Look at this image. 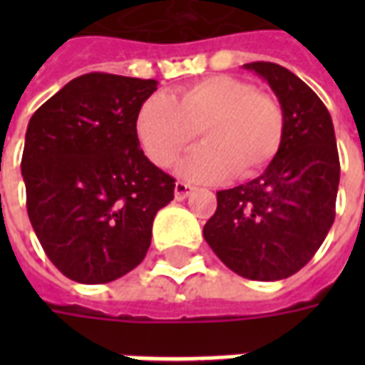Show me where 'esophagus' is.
<instances>
[{
    "label": "esophagus",
    "instance_id": "esophagus-1",
    "mask_svg": "<svg viewBox=\"0 0 365 365\" xmlns=\"http://www.w3.org/2000/svg\"><path fill=\"white\" fill-rule=\"evenodd\" d=\"M191 191H193V187H191L190 183H185V182H178L175 183V187H174V195L178 201H182V199H185L187 195H190Z\"/></svg>",
    "mask_w": 365,
    "mask_h": 365
}]
</instances>
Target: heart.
Masks as SVG:
<instances>
[{"label": "heart", "mask_w": 365, "mask_h": 365, "mask_svg": "<svg viewBox=\"0 0 365 365\" xmlns=\"http://www.w3.org/2000/svg\"><path fill=\"white\" fill-rule=\"evenodd\" d=\"M201 133L203 146L178 172L191 182L258 175L283 136V111L268 93L230 76H213L172 97H148L136 115V136L146 156L170 168Z\"/></svg>", "instance_id": "heart-1"}]
</instances>
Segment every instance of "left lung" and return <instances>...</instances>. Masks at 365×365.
Instances as JSON below:
<instances>
[{
	"mask_svg": "<svg viewBox=\"0 0 365 365\" xmlns=\"http://www.w3.org/2000/svg\"><path fill=\"white\" fill-rule=\"evenodd\" d=\"M283 111L279 150L266 172L217 191L203 237L235 274L275 282L297 274L334 222L340 162L329 109L303 80L274 62H250Z\"/></svg>",
	"mask_w": 365,
	"mask_h": 365,
	"instance_id": "obj_1",
	"label": "left lung"
}]
</instances>
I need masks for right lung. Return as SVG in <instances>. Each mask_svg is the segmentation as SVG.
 <instances>
[{
    "label": "right lung",
    "mask_w": 365,
    "mask_h": 365,
    "mask_svg": "<svg viewBox=\"0 0 365 365\" xmlns=\"http://www.w3.org/2000/svg\"><path fill=\"white\" fill-rule=\"evenodd\" d=\"M156 80L91 72L31 117L21 174L48 260L78 283H109L148 252L175 180L140 150L136 115Z\"/></svg>",
    "instance_id": "add662e5"
}]
</instances>
